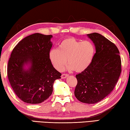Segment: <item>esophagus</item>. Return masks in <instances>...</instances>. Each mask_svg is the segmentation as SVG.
Returning a JSON list of instances; mask_svg holds the SVG:
<instances>
[{
	"label": "esophagus",
	"instance_id": "esophagus-1",
	"mask_svg": "<svg viewBox=\"0 0 130 130\" xmlns=\"http://www.w3.org/2000/svg\"><path fill=\"white\" fill-rule=\"evenodd\" d=\"M68 76H69V75H68V74L63 73V74H62V75H61V78H66Z\"/></svg>",
	"mask_w": 130,
	"mask_h": 130
}]
</instances>
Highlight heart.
<instances>
[{"label": "heart", "instance_id": "1", "mask_svg": "<svg viewBox=\"0 0 130 130\" xmlns=\"http://www.w3.org/2000/svg\"><path fill=\"white\" fill-rule=\"evenodd\" d=\"M94 55V47L90 41H80L74 38H67L60 43L58 49H52L49 58L55 69L61 71L65 65L69 70L81 72L92 62Z\"/></svg>", "mask_w": 130, "mask_h": 130}]
</instances>
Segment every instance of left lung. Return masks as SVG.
Masks as SVG:
<instances>
[{
    "label": "left lung",
    "instance_id": "left-lung-1",
    "mask_svg": "<svg viewBox=\"0 0 130 130\" xmlns=\"http://www.w3.org/2000/svg\"><path fill=\"white\" fill-rule=\"evenodd\" d=\"M96 53L86 69L76 76L74 95L80 102L95 104L113 91L122 72L119 51L113 43L97 32L87 34Z\"/></svg>",
    "mask_w": 130,
    "mask_h": 130
}]
</instances>
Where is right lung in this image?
Returning <instances> with one entry per match:
<instances>
[{"label": "right lung", "mask_w": 130, "mask_h": 130, "mask_svg": "<svg viewBox=\"0 0 130 130\" xmlns=\"http://www.w3.org/2000/svg\"><path fill=\"white\" fill-rule=\"evenodd\" d=\"M52 35L35 33L25 37L12 50L7 66V76L14 93L25 103L39 104L53 92L54 81L61 73L49 58ZM30 63L26 70L23 67Z\"/></svg>", "instance_id": "add662e5"}]
</instances>
